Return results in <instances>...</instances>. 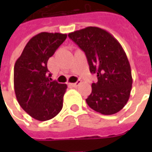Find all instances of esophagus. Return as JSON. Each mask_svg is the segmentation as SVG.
Wrapping results in <instances>:
<instances>
[{
	"instance_id": "esophagus-1",
	"label": "esophagus",
	"mask_w": 152,
	"mask_h": 152,
	"mask_svg": "<svg viewBox=\"0 0 152 152\" xmlns=\"http://www.w3.org/2000/svg\"><path fill=\"white\" fill-rule=\"evenodd\" d=\"M81 83V81L80 80H78V81H76V83H73V84H71V86H72V87H77V86H80V84Z\"/></svg>"
}]
</instances>
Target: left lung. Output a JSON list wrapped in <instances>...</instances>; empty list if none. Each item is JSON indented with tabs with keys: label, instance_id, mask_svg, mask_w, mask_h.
I'll return each instance as SVG.
<instances>
[{
	"label": "left lung",
	"instance_id": "obj_1",
	"mask_svg": "<svg viewBox=\"0 0 152 152\" xmlns=\"http://www.w3.org/2000/svg\"><path fill=\"white\" fill-rule=\"evenodd\" d=\"M68 37L85 52L90 72L97 74L87 104L102 115L120 112L129 99L133 84L130 64L121 44L97 27L73 31Z\"/></svg>",
	"mask_w": 152,
	"mask_h": 152
}]
</instances>
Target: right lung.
Returning <instances> with one entry per match:
<instances>
[{"mask_svg": "<svg viewBox=\"0 0 152 152\" xmlns=\"http://www.w3.org/2000/svg\"><path fill=\"white\" fill-rule=\"evenodd\" d=\"M66 34L40 32L30 39L15 62L14 86L19 105L40 121L52 119L63 108L66 84L52 80L47 63Z\"/></svg>", "mask_w": 152, "mask_h": 152, "instance_id": "add662e5", "label": "right lung"}]
</instances>
